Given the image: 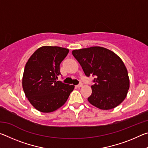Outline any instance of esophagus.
Returning a JSON list of instances; mask_svg holds the SVG:
<instances>
[{"mask_svg": "<svg viewBox=\"0 0 148 148\" xmlns=\"http://www.w3.org/2000/svg\"><path fill=\"white\" fill-rule=\"evenodd\" d=\"M82 86H83V85H82V84H80L79 85H77V86H76V87H77V88H80V87H82Z\"/></svg>", "mask_w": 148, "mask_h": 148, "instance_id": "1", "label": "esophagus"}]
</instances>
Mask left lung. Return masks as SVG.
I'll return each instance as SVG.
<instances>
[{
	"instance_id": "obj_1",
	"label": "left lung",
	"mask_w": 148,
	"mask_h": 148,
	"mask_svg": "<svg viewBox=\"0 0 148 148\" xmlns=\"http://www.w3.org/2000/svg\"><path fill=\"white\" fill-rule=\"evenodd\" d=\"M85 74L96 77L88 101L99 109L114 108L126 98L130 86L128 72L120 57L111 50L93 46L72 51Z\"/></svg>"
}]
</instances>
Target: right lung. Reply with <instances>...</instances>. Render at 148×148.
<instances>
[{"label":"right lung","mask_w":148,"mask_h":148,"mask_svg":"<svg viewBox=\"0 0 148 148\" xmlns=\"http://www.w3.org/2000/svg\"><path fill=\"white\" fill-rule=\"evenodd\" d=\"M69 52V49L61 47L42 46L27 62L22 86L30 103L40 112L56 111L63 106L73 91V85L57 81L61 74L60 64Z\"/></svg>","instance_id":"1"}]
</instances>
